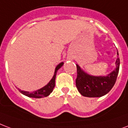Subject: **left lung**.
Segmentation results:
<instances>
[{"instance_id":"1","label":"left lung","mask_w":128,"mask_h":128,"mask_svg":"<svg viewBox=\"0 0 128 128\" xmlns=\"http://www.w3.org/2000/svg\"><path fill=\"white\" fill-rule=\"evenodd\" d=\"M117 52L116 68L106 76H93L88 74L78 64L76 86L78 92L86 97H101L110 92L116 83L120 69V58Z\"/></svg>"}]
</instances>
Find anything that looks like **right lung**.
Returning <instances> with one entry per match:
<instances>
[{
  "label": "right lung",
  "mask_w": 128,
  "mask_h": 128,
  "mask_svg": "<svg viewBox=\"0 0 128 128\" xmlns=\"http://www.w3.org/2000/svg\"><path fill=\"white\" fill-rule=\"evenodd\" d=\"M64 65V62H60V64H58L55 68V71H54V74L52 78L50 80V81L46 85L43 86L40 89L33 91L32 92H29V91H25V90H22L21 89L18 88L19 92L22 93L25 96H29L31 98H36V99H40V98H43V97H46L48 96V95L50 94L52 91L54 86H55V80H56V74H57L58 70L60 69L62 66Z\"/></svg>",
  "instance_id": "add662e5"
}]
</instances>
